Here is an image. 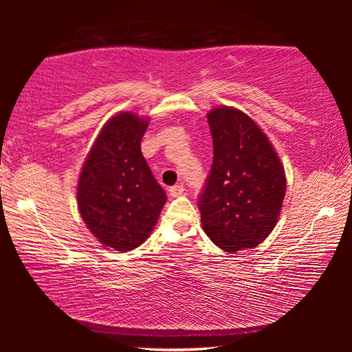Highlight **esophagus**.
<instances>
[{
    "label": "esophagus",
    "mask_w": 352,
    "mask_h": 352,
    "mask_svg": "<svg viewBox=\"0 0 352 352\" xmlns=\"http://www.w3.org/2000/svg\"><path fill=\"white\" fill-rule=\"evenodd\" d=\"M169 192H170L172 197H178V195L184 194V186H183L182 183H177V184H174V186L169 189Z\"/></svg>",
    "instance_id": "1"
}]
</instances>
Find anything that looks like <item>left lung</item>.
<instances>
[{"label":"left lung","instance_id":"obj_1","mask_svg":"<svg viewBox=\"0 0 352 352\" xmlns=\"http://www.w3.org/2000/svg\"><path fill=\"white\" fill-rule=\"evenodd\" d=\"M214 158L199 197L201 226L228 253L258 247L272 233L285 195V174L272 142L233 107L208 113Z\"/></svg>","mask_w":352,"mask_h":352}]
</instances>
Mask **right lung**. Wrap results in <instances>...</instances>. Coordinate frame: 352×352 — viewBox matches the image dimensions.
<instances>
[{"mask_svg": "<svg viewBox=\"0 0 352 352\" xmlns=\"http://www.w3.org/2000/svg\"><path fill=\"white\" fill-rule=\"evenodd\" d=\"M147 118L130 111L113 116L94 141L77 183V206L105 247H140L166 204V192L141 153Z\"/></svg>", "mask_w": 352, "mask_h": 352, "instance_id": "obj_1", "label": "right lung"}]
</instances>
